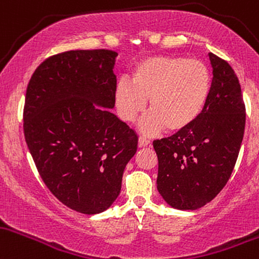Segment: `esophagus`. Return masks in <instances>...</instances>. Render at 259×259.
Returning a JSON list of instances; mask_svg holds the SVG:
<instances>
[{
    "mask_svg": "<svg viewBox=\"0 0 259 259\" xmlns=\"http://www.w3.org/2000/svg\"><path fill=\"white\" fill-rule=\"evenodd\" d=\"M150 144V141L148 138H145V137H139L138 138V147H147V145H149Z\"/></svg>",
    "mask_w": 259,
    "mask_h": 259,
    "instance_id": "obj_1",
    "label": "esophagus"
}]
</instances>
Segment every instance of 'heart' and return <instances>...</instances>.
Returning <instances> with one entry per match:
<instances>
[{"label":"heart","instance_id":"obj_1","mask_svg":"<svg viewBox=\"0 0 259 259\" xmlns=\"http://www.w3.org/2000/svg\"><path fill=\"white\" fill-rule=\"evenodd\" d=\"M211 74L200 60L182 56H149L138 61L131 82L120 79L115 87V105L124 122H132L149 100L152 112L139 122L147 135L165 127L170 133L182 132L199 118L208 103Z\"/></svg>","mask_w":259,"mask_h":259}]
</instances>
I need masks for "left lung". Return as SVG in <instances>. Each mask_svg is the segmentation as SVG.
Returning <instances> with one entry per match:
<instances>
[{
	"label": "left lung",
	"mask_w": 259,
	"mask_h": 259,
	"mask_svg": "<svg viewBox=\"0 0 259 259\" xmlns=\"http://www.w3.org/2000/svg\"><path fill=\"white\" fill-rule=\"evenodd\" d=\"M213 80L204 111L192 126L153 142L158 186L171 207L196 210L225 187L243 139L246 107L236 73L209 52Z\"/></svg>",
	"instance_id": "left-lung-1"
}]
</instances>
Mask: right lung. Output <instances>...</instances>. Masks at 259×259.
<instances>
[{
  "label": "right lung",
  "mask_w": 259,
  "mask_h": 259,
  "mask_svg": "<svg viewBox=\"0 0 259 259\" xmlns=\"http://www.w3.org/2000/svg\"><path fill=\"white\" fill-rule=\"evenodd\" d=\"M116 56L105 49L54 55L25 94L29 152L50 192L78 213H101L115 202L137 152L135 131L107 110L115 106Z\"/></svg>",
  "instance_id": "obj_1"
}]
</instances>
